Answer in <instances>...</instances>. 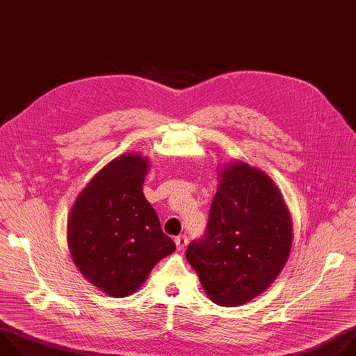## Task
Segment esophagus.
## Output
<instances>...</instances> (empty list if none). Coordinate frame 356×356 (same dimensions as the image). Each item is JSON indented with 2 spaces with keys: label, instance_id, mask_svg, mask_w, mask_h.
<instances>
[{
  "label": "esophagus",
  "instance_id": "34e87169",
  "mask_svg": "<svg viewBox=\"0 0 356 356\" xmlns=\"http://www.w3.org/2000/svg\"><path fill=\"white\" fill-rule=\"evenodd\" d=\"M175 241H176V246H177L179 250H183V249L187 246V242H188V239H187L186 235H180V236H177Z\"/></svg>",
  "mask_w": 356,
  "mask_h": 356
}]
</instances>
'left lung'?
Wrapping results in <instances>:
<instances>
[{"label": "left lung", "instance_id": "obj_1", "mask_svg": "<svg viewBox=\"0 0 356 356\" xmlns=\"http://www.w3.org/2000/svg\"><path fill=\"white\" fill-rule=\"evenodd\" d=\"M218 176L207 234L188 245L186 258L210 300L236 307L262 294L283 270L293 225L280 190L264 170L234 161Z\"/></svg>", "mask_w": 356, "mask_h": 356}]
</instances>
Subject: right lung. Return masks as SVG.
Returning a JSON list of instances; mask_svg holds the SVG:
<instances>
[{"mask_svg":"<svg viewBox=\"0 0 356 356\" xmlns=\"http://www.w3.org/2000/svg\"><path fill=\"white\" fill-rule=\"evenodd\" d=\"M150 163L125 154L79 193L67 220V245L81 275L114 297L135 293L176 245L143 195Z\"/></svg>","mask_w":356,"mask_h":356,"instance_id":"add662e5","label":"right lung"}]
</instances>
